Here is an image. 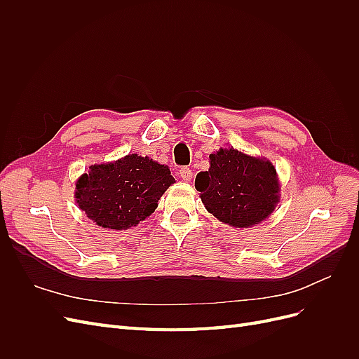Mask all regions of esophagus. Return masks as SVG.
Wrapping results in <instances>:
<instances>
[{"label": "esophagus", "instance_id": "1", "mask_svg": "<svg viewBox=\"0 0 359 359\" xmlns=\"http://www.w3.org/2000/svg\"><path fill=\"white\" fill-rule=\"evenodd\" d=\"M180 178L184 181H191L193 178V172L189 168H181L180 169Z\"/></svg>", "mask_w": 359, "mask_h": 359}]
</instances>
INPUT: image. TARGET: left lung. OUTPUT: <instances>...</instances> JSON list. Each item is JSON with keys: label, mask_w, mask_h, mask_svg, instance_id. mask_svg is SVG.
I'll use <instances>...</instances> for the list:
<instances>
[{"label": "left lung", "mask_w": 359, "mask_h": 359, "mask_svg": "<svg viewBox=\"0 0 359 359\" xmlns=\"http://www.w3.org/2000/svg\"><path fill=\"white\" fill-rule=\"evenodd\" d=\"M194 187L206 211L233 227L264 222L280 199L273 163L233 148L210 154V169L198 173Z\"/></svg>", "instance_id": "left-lung-1"}]
</instances>
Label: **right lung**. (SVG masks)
I'll return each mask as SVG.
<instances>
[{
  "mask_svg": "<svg viewBox=\"0 0 359 359\" xmlns=\"http://www.w3.org/2000/svg\"><path fill=\"white\" fill-rule=\"evenodd\" d=\"M173 182L168 166L128 154L114 163L91 166L76 181L74 198L95 224L123 231L153 214L161 194Z\"/></svg>",
  "mask_w": 359,
  "mask_h": 359,
  "instance_id": "obj_1",
  "label": "right lung"
}]
</instances>
